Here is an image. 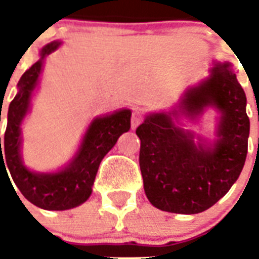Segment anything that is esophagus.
I'll return each instance as SVG.
<instances>
[{
    "label": "esophagus",
    "instance_id": "1",
    "mask_svg": "<svg viewBox=\"0 0 259 259\" xmlns=\"http://www.w3.org/2000/svg\"><path fill=\"white\" fill-rule=\"evenodd\" d=\"M142 121H144V113L140 111V110L133 111V114H132V127L136 129V127H137Z\"/></svg>",
    "mask_w": 259,
    "mask_h": 259
}]
</instances>
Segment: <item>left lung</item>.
Here are the masks:
<instances>
[{"mask_svg":"<svg viewBox=\"0 0 259 259\" xmlns=\"http://www.w3.org/2000/svg\"><path fill=\"white\" fill-rule=\"evenodd\" d=\"M209 104L222 111L212 150L196 147L192 135L174 126L171 115L178 111L149 115L136 130L144 189L158 209L203 212L229 192L243 169L250 121L245 91L229 63L215 64L205 82L189 89L180 109L194 115Z\"/></svg>","mask_w":259,"mask_h":259,"instance_id":"8db88e82","label":"left lung"}]
</instances>
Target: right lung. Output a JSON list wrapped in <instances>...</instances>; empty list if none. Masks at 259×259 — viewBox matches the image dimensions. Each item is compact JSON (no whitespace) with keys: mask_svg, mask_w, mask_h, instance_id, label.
Wrapping results in <instances>:
<instances>
[{"mask_svg":"<svg viewBox=\"0 0 259 259\" xmlns=\"http://www.w3.org/2000/svg\"><path fill=\"white\" fill-rule=\"evenodd\" d=\"M59 46L60 41H54L44 47L41 59L18 80V93L9 105L2 148L0 137V173L1 168L4 172L9 170L16 187L32 204L55 211L74 208L89 199L102 158L115 145L118 137L130 129L132 115L130 110H121L94 119L76 157L66 169L58 173H33L26 169L20 158V125L29 107L30 94L37 83L42 59Z\"/></svg>","mask_w":259,"mask_h":259,"instance_id":"1","label":"right lung"}]
</instances>
